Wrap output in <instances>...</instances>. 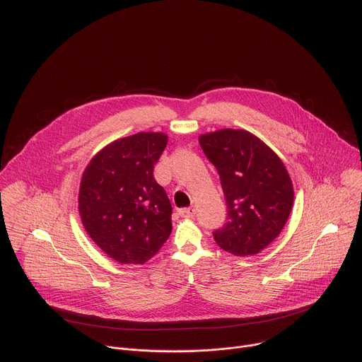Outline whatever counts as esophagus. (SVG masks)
Masks as SVG:
<instances>
[{
	"label": "esophagus",
	"instance_id": "34e87169",
	"mask_svg": "<svg viewBox=\"0 0 362 362\" xmlns=\"http://www.w3.org/2000/svg\"><path fill=\"white\" fill-rule=\"evenodd\" d=\"M194 208L193 206H190V208H185V209H180L179 211V215L182 216V218H193L194 216Z\"/></svg>",
	"mask_w": 362,
	"mask_h": 362
}]
</instances>
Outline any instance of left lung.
<instances>
[{"label": "left lung", "mask_w": 362, "mask_h": 362, "mask_svg": "<svg viewBox=\"0 0 362 362\" xmlns=\"http://www.w3.org/2000/svg\"><path fill=\"white\" fill-rule=\"evenodd\" d=\"M216 168L226 200V223L214 239L236 256L256 255L281 233L293 203L291 177L276 154L246 130L223 129L199 137Z\"/></svg>", "instance_id": "8db88e82"}]
</instances>
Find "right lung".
Here are the masks:
<instances>
[{
  "label": "right lung",
  "instance_id": "obj_1",
  "mask_svg": "<svg viewBox=\"0 0 362 362\" xmlns=\"http://www.w3.org/2000/svg\"><path fill=\"white\" fill-rule=\"evenodd\" d=\"M168 144L163 133H137L98 151L86 168L78 211L90 238L120 264L143 265L172 232V204L154 180Z\"/></svg>",
  "mask_w": 362,
  "mask_h": 362
}]
</instances>
